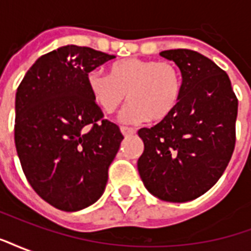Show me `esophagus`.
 <instances>
[{"mask_svg":"<svg viewBox=\"0 0 251 251\" xmlns=\"http://www.w3.org/2000/svg\"><path fill=\"white\" fill-rule=\"evenodd\" d=\"M121 131H122L124 136H131V134L136 133V130L133 127H127V126H121Z\"/></svg>","mask_w":251,"mask_h":251,"instance_id":"esophagus-1","label":"esophagus"}]
</instances>
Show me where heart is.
I'll use <instances>...</instances> for the list:
<instances>
[{"mask_svg": "<svg viewBox=\"0 0 251 251\" xmlns=\"http://www.w3.org/2000/svg\"><path fill=\"white\" fill-rule=\"evenodd\" d=\"M90 97L103 114H113L130 100L120 120L127 124L163 121L174 113L183 95L184 80L180 68L168 60L129 57L110 64L107 76L90 71L86 76Z\"/></svg>", "mask_w": 251, "mask_h": 251, "instance_id": "1", "label": "heart"}]
</instances>
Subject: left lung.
<instances>
[{"label": "left lung", "instance_id": "8db88e82", "mask_svg": "<svg viewBox=\"0 0 251 251\" xmlns=\"http://www.w3.org/2000/svg\"><path fill=\"white\" fill-rule=\"evenodd\" d=\"M160 55L177 64L184 88L172 114L138 130L144 152L137 167L151 194L183 203L205 194L230 163L238 99L228 75L199 52L169 50Z\"/></svg>", "mask_w": 251, "mask_h": 251}]
</instances>
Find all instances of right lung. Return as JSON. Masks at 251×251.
Returning <instances> with one entry per match:
<instances>
[{
    "label": "right lung",
    "instance_id": "add662e5",
    "mask_svg": "<svg viewBox=\"0 0 251 251\" xmlns=\"http://www.w3.org/2000/svg\"><path fill=\"white\" fill-rule=\"evenodd\" d=\"M115 56L66 46L39 57L16 93L14 142L30 187L62 211L95 203L124 136L103 120L86 76Z\"/></svg>",
    "mask_w": 251,
    "mask_h": 251
}]
</instances>
